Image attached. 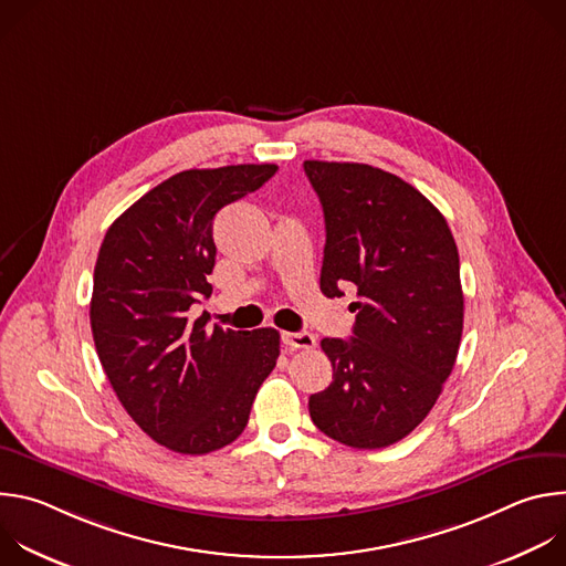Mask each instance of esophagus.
Returning <instances> with one entry per match:
<instances>
[{
    "instance_id": "esophagus-1",
    "label": "esophagus",
    "mask_w": 566,
    "mask_h": 566,
    "mask_svg": "<svg viewBox=\"0 0 566 566\" xmlns=\"http://www.w3.org/2000/svg\"><path fill=\"white\" fill-rule=\"evenodd\" d=\"M282 343L293 352V349H313L315 347V336L306 332L297 334H282Z\"/></svg>"
}]
</instances>
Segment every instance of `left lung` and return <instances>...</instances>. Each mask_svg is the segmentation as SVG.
Instances as JSON below:
<instances>
[{"instance_id":"left-lung-1","label":"left lung","mask_w":566,"mask_h":566,"mask_svg":"<svg viewBox=\"0 0 566 566\" xmlns=\"http://www.w3.org/2000/svg\"><path fill=\"white\" fill-rule=\"evenodd\" d=\"M325 212L319 291L356 286L354 336L325 338L334 367L311 394L319 432L358 450L408 437L434 408L461 332L459 253L443 214L410 184L365 164L304 160Z\"/></svg>"}]
</instances>
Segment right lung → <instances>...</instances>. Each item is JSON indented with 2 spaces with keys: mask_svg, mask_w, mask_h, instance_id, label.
<instances>
[{
  "mask_svg": "<svg viewBox=\"0 0 566 566\" xmlns=\"http://www.w3.org/2000/svg\"><path fill=\"white\" fill-rule=\"evenodd\" d=\"M277 166L186 170L158 184L107 230L90 306L101 365L136 426L181 454L232 443L280 356L271 327L232 332L190 319L210 297L214 214L262 188Z\"/></svg>",
  "mask_w": 566,
  "mask_h": 566,
  "instance_id": "obj_1",
  "label": "right lung"
}]
</instances>
